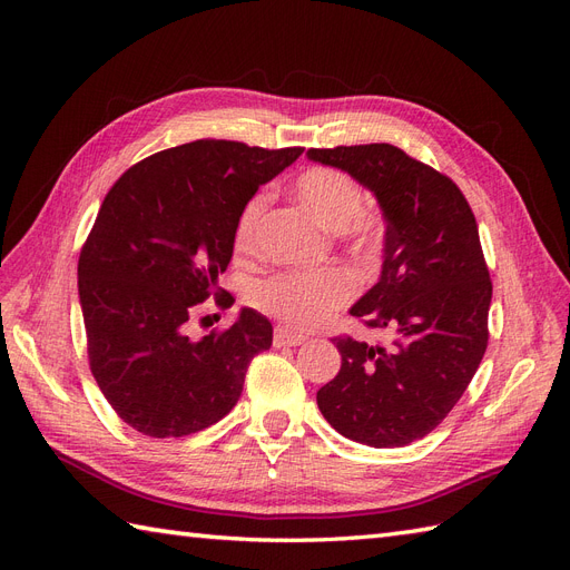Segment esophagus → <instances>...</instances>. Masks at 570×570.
<instances>
[{"mask_svg":"<svg viewBox=\"0 0 570 570\" xmlns=\"http://www.w3.org/2000/svg\"><path fill=\"white\" fill-rule=\"evenodd\" d=\"M304 342H306L304 335L292 333V331H283V327H278V331H275V337H273L275 347H299V344H304Z\"/></svg>","mask_w":570,"mask_h":570,"instance_id":"1","label":"esophagus"}]
</instances>
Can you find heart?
I'll return each mask as SVG.
<instances>
[{"mask_svg":"<svg viewBox=\"0 0 570 570\" xmlns=\"http://www.w3.org/2000/svg\"><path fill=\"white\" fill-rule=\"evenodd\" d=\"M295 195L304 209L314 216L321 228L342 233L352 239L358 252L373 254L381 249L383 226L377 216L364 212V189L337 168L316 166L308 168L295 183ZM266 209V195H254L239 209L235 220L233 245L237 254H252L256 249L258 223ZM354 295V283L342 271L316 273H281L254 289V302L278 316L292 327H316L331 318L340 306Z\"/></svg>","mask_w":570,"mask_h":570,"instance_id":"heart-1","label":"heart"}]
</instances>
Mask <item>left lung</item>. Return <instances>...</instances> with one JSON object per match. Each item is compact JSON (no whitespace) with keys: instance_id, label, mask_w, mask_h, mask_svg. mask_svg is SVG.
Returning a JSON list of instances; mask_svg holds the SVG:
<instances>
[{"instance_id":"1","label":"left lung","mask_w":570,"mask_h":570,"mask_svg":"<svg viewBox=\"0 0 570 570\" xmlns=\"http://www.w3.org/2000/svg\"><path fill=\"white\" fill-rule=\"evenodd\" d=\"M381 204L383 268L350 314L392 344L335 337L340 373L316 394L340 435L385 450L435 430L488 350L492 281L478 223L461 189L394 145L308 149Z\"/></svg>"}]
</instances>
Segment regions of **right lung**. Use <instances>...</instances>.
<instances>
[{
    "mask_svg": "<svg viewBox=\"0 0 570 570\" xmlns=\"http://www.w3.org/2000/svg\"><path fill=\"white\" fill-rule=\"evenodd\" d=\"M302 151L197 140L109 189L80 252L78 295L95 381L137 433L185 438L218 423L271 347V321L247 306L223 333L193 340L185 325L230 264L239 209Z\"/></svg>",
    "mask_w": 570,
    "mask_h": 570,
    "instance_id": "obj_1",
    "label": "right lung"
}]
</instances>
